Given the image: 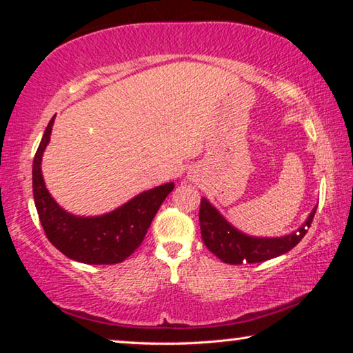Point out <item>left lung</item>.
Wrapping results in <instances>:
<instances>
[{
	"instance_id": "left-lung-1",
	"label": "left lung",
	"mask_w": 353,
	"mask_h": 353,
	"mask_svg": "<svg viewBox=\"0 0 353 353\" xmlns=\"http://www.w3.org/2000/svg\"><path fill=\"white\" fill-rule=\"evenodd\" d=\"M316 208L310 213L305 225L297 232L282 238H254L248 236L234 229L221 216L207 199L201 201L199 221L202 241L212 254L229 265H243V263H261L288 252L302 240L312 225Z\"/></svg>"
}]
</instances>
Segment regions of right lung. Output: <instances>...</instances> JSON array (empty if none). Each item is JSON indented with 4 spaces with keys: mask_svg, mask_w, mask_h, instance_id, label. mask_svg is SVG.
<instances>
[{
    "mask_svg": "<svg viewBox=\"0 0 353 353\" xmlns=\"http://www.w3.org/2000/svg\"><path fill=\"white\" fill-rule=\"evenodd\" d=\"M54 117L48 123L32 165V193L45 235L68 259L87 265H115L128 259L145 240L155 213L174 183L148 190L115 212L94 218L73 216L59 207L45 188L41 155L50 141Z\"/></svg>",
    "mask_w": 353,
    "mask_h": 353,
    "instance_id": "add662e5",
    "label": "right lung"
}]
</instances>
